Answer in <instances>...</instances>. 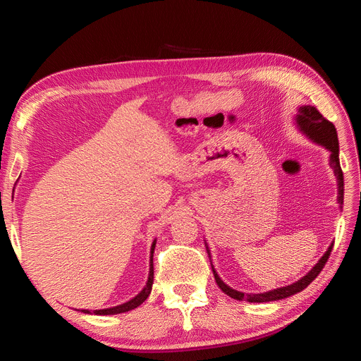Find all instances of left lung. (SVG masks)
I'll list each match as a JSON object with an SVG mask.
<instances>
[{
  "instance_id": "left-lung-1",
  "label": "left lung",
  "mask_w": 361,
  "mask_h": 361,
  "mask_svg": "<svg viewBox=\"0 0 361 361\" xmlns=\"http://www.w3.org/2000/svg\"><path fill=\"white\" fill-rule=\"evenodd\" d=\"M295 123L300 128L301 133L309 137L313 143L316 145H321L324 146L326 150L330 152V167L334 171V176L337 178V203L341 206L342 209V204H343V173L341 169V161H338V140H337V133H336V128L331 122H329L318 110H316L314 106L312 105H302L298 108V113L295 116ZM207 253H209V248L206 245ZM333 250V244L329 247V250L325 251V255L318 260V264H316L307 274L304 277H301L298 281L292 283V285L288 286H283L274 290H268V292H262V293H244V292H239L236 289H232L231 286H227L226 283L218 277L216 271L212 267L214 271V277L216 285L220 286V289L228 295V297L233 298V300H239V301H248V302H268V301H277V300H283V298H288L293 293H298L302 289L307 288L310 283L318 277L319 272L322 271V268L325 267L326 260L330 257V253ZM212 265V264H211Z\"/></svg>"
}]
</instances>
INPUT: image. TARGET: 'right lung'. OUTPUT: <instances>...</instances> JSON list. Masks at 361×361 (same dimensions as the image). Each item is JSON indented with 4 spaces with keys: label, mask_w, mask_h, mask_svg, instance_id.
<instances>
[{
    "label": "right lung",
    "mask_w": 361,
    "mask_h": 361,
    "mask_svg": "<svg viewBox=\"0 0 361 361\" xmlns=\"http://www.w3.org/2000/svg\"><path fill=\"white\" fill-rule=\"evenodd\" d=\"M155 245H157V239L154 241V244H152V248H150V269H149L147 283H146V286L143 288V290H141L137 295V297H134L133 300H129L128 302L118 304V305H116V307L93 310V312L92 310H81V312H84V313H94V314H117V313H125V312L133 310V309L138 307L141 302H145L147 300L149 295H150L152 285H154V251H155Z\"/></svg>",
    "instance_id": "obj_1"
}]
</instances>
